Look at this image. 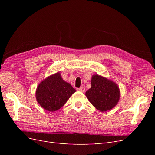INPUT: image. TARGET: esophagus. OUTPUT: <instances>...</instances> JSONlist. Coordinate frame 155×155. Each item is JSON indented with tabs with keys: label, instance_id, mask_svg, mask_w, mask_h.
<instances>
[{
	"label": "esophagus",
	"instance_id": "1",
	"mask_svg": "<svg viewBox=\"0 0 155 155\" xmlns=\"http://www.w3.org/2000/svg\"><path fill=\"white\" fill-rule=\"evenodd\" d=\"M78 91L81 92H84L85 91V87H80V88H79L78 89Z\"/></svg>",
	"mask_w": 155,
	"mask_h": 155
}]
</instances>
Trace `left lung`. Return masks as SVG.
<instances>
[{"mask_svg": "<svg viewBox=\"0 0 155 155\" xmlns=\"http://www.w3.org/2000/svg\"><path fill=\"white\" fill-rule=\"evenodd\" d=\"M88 101L101 112L110 110L118 104L120 97L119 87L113 81L98 74L91 78V88L86 92Z\"/></svg>", "mask_w": 155, "mask_h": 155, "instance_id": "1", "label": "left lung"}]
</instances>
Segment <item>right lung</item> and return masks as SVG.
Here are the masks:
<instances>
[{
    "mask_svg": "<svg viewBox=\"0 0 155 155\" xmlns=\"http://www.w3.org/2000/svg\"><path fill=\"white\" fill-rule=\"evenodd\" d=\"M76 90L64 81L58 72L43 79L36 88L35 97L44 109L54 112L61 109Z\"/></svg>",
    "mask_w": 155,
    "mask_h": 155,
    "instance_id": "right-lung-1",
    "label": "right lung"
}]
</instances>
